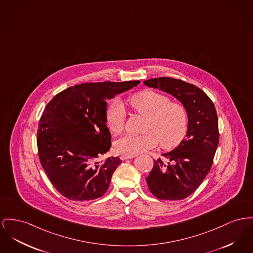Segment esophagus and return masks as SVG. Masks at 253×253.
Instances as JSON below:
<instances>
[{
  "mask_svg": "<svg viewBox=\"0 0 253 253\" xmlns=\"http://www.w3.org/2000/svg\"><path fill=\"white\" fill-rule=\"evenodd\" d=\"M133 158H134V156H128V155H124V154H122V155L120 156V159H121L122 161L130 160V159H133Z\"/></svg>",
  "mask_w": 253,
  "mask_h": 253,
  "instance_id": "1",
  "label": "esophagus"
}]
</instances>
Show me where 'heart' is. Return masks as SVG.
I'll return each mask as SVG.
<instances>
[{"label": "heart", "instance_id": "obj_1", "mask_svg": "<svg viewBox=\"0 0 253 253\" xmlns=\"http://www.w3.org/2000/svg\"><path fill=\"white\" fill-rule=\"evenodd\" d=\"M134 113L147 118L144 134H125L116 141V148L121 154L135 156L149 149L155 148L159 142L162 147H175L186 133L187 118L184 108L171 103L164 94L155 91H143L127 100ZM126 114L123 105L115 101L108 110L107 122L110 130L120 133L125 126Z\"/></svg>", "mask_w": 253, "mask_h": 253}]
</instances>
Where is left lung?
Segmentation results:
<instances>
[{
    "label": "left lung",
    "mask_w": 253,
    "mask_h": 253,
    "mask_svg": "<svg viewBox=\"0 0 253 253\" xmlns=\"http://www.w3.org/2000/svg\"><path fill=\"white\" fill-rule=\"evenodd\" d=\"M149 88L174 96L186 111L188 124L184 138L166 159L154 161L146 181L149 190L161 200H182L193 193L207 177L219 144L218 117L205 91L192 84L171 77L145 80Z\"/></svg>",
    "instance_id": "1"
}]
</instances>
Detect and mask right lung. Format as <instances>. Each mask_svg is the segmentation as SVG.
<instances>
[{"instance_id":"obj_1","label":"right lung","mask_w":253,"mask_h":253,"mask_svg":"<svg viewBox=\"0 0 253 253\" xmlns=\"http://www.w3.org/2000/svg\"><path fill=\"white\" fill-rule=\"evenodd\" d=\"M140 83H84L64 89L46 105L39 122L37 146L46 176L65 198L84 202L100 198L121 161L97 159L111 148L107 100Z\"/></svg>"}]
</instances>
